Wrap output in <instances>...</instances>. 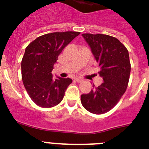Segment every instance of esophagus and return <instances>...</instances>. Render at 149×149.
Masks as SVG:
<instances>
[{"label":"esophagus","instance_id":"34e87169","mask_svg":"<svg viewBox=\"0 0 149 149\" xmlns=\"http://www.w3.org/2000/svg\"><path fill=\"white\" fill-rule=\"evenodd\" d=\"M75 80L77 82V83H81L83 81V79L81 78H79V77H77V78H75Z\"/></svg>","mask_w":149,"mask_h":149}]
</instances>
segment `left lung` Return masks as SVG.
Returning a JSON list of instances; mask_svg holds the SVG:
<instances>
[{"instance_id":"left-lung-1","label":"left lung","mask_w":149,"mask_h":149,"mask_svg":"<svg viewBox=\"0 0 149 149\" xmlns=\"http://www.w3.org/2000/svg\"><path fill=\"white\" fill-rule=\"evenodd\" d=\"M98 63V73L103 77L100 86L81 95V104L86 111L102 114L111 111L126 91L131 72L127 48L113 36L103 34H83Z\"/></svg>"}]
</instances>
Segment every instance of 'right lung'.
Segmentation results:
<instances>
[{
  "instance_id": "right-lung-1",
  "label": "right lung",
  "mask_w": 149,
  "mask_h": 149,
  "mask_svg": "<svg viewBox=\"0 0 149 149\" xmlns=\"http://www.w3.org/2000/svg\"><path fill=\"white\" fill-rule=\"evenodd\" d=\"M78 31L52 32L32 41L25 49L22 60V77L27 93L38 106L49 108L58 105L72 80L54 79L52 71L58 56Z\"/></svg>"
}]
</instances>
